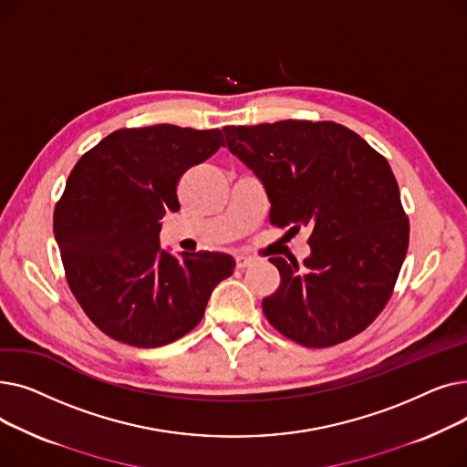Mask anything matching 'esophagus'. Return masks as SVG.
Segmentation results:
<instances>
[{
	"label": "esophagus",
	"instance_id": "obj_1",
	"mask_svg": "<svg viewBox=\"0 0 467 467\" xmlns=\"http://www.w3.org/2000/svg\"><path fill=\"white\" fill-rule=\"evenodd\" d=\"M252 265V259L246 257V255H236V268H240V271H244V268Z\"/></svg>",
	"mask_w": 467,
	"mask_h": 467
}]
</instances>
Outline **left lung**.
Masks as SVG:
<instances>
[{
  "label": "left lung",
  "mask_w": 467,
  "mask_h": 467,
  "mask_svg": "<svg viewBox=\"0 0 467 467\" xmlns=\"http://www.w3.org/2000/svg\"><path fill=\"white\" fill-rule=\"evenodd\" d=\"M227 147L263 182L271 225L310 229V257H271L280 287L263 312L284 337L327 348L384 310L409 248V217L388 161L333 120L225 127Z\"/></svg>",
  "instance_id": "left-lung-1"
}]
</instances>
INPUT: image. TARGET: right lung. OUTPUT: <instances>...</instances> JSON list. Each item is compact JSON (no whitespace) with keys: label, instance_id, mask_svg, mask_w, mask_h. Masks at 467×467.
<instances>
[{"label":"right lung","instance_id":"obj_1","mask_svg":"<svg viewBox=\"0 0 467 467\" xmlns=\"http://www.w3.org/2000/svg\"><path fill=\"white\" fill-rule=\"evenodd\" d=\"M221 145L219 129H119L71 170L53 231L73 297L108 337L138 348L174 342L199 326L210 293L233 275L229 254L176 257L159 246V221L180 210V178Z\"/></svg>","mask_w":467,"mask_h":467}]
</instances>
